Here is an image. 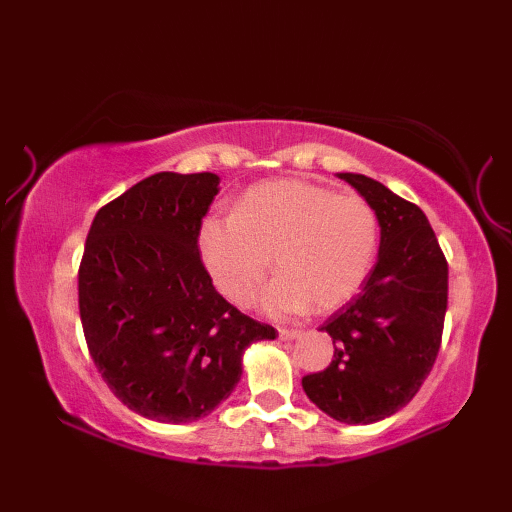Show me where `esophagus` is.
Masks as SVG:
<instances>
[{"label": "esophagus", "mask_w": 512, "mask_h": 512, "mask_svg": "<svg viewBox=\"0 0 512 512\" xmlns=\"http://www.w3.org/2000/svg\"><path fill=\"white\" fill-rule=\"evenodd\" d=\"M297 336H301V330H295V328H279V339H281V341H292V339H297Z\"/></svg>", "instance_id": "1"}]
</instances>
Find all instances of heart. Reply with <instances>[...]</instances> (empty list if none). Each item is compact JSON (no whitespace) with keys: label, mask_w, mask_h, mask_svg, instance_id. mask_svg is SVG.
<instances>
[{"label":"heart","mask_w":512,"mask_h":512,"mask_svg":"<svg viewBox=\"0 0 512 512\" xmlns=\"http://www.w3.org/2000/svg\"><path fill=\"white\" fill-rule=\"evenodd\" d=\"M198 248L213 286L248 306L273 268L266 290L273 312H332L350 301L374 266L378 215L361 195H336L306 180L248 189L233 215L200 224Z\"/></svg>","instance_id":"heart-1"}]
</instances>
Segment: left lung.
I'll list each match as a JSON object with an SVG mask.
<instances>
[{
    "mask_svg": "<svg viewBox=\"0 0 512 512\" xmlns=\"http://www.w3.org/2000/svg\"><path fill=\"white\" fill-rule=\"evenodd\" d=\"M374 206L378 262L363 290L319 330L334 343L330 365L301 385L345 424L378 422L418 394L436 363L449 299V264L420 206L363 173H339Z\"/></svg>",
    "mask_w": 512,
    "mask_h": 512,
    "instance_id": "left-lung-1",
    "label": "left lung"
}]
</instances>
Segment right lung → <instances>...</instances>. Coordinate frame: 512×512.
I'll return each instance as SVG.
<instances>
[{"label": "right lung", "instance_id": "obj_1", "mask_svg": "<svg viewBox=\"0 0 512 512\" xmlns=\"http://www.w3.org/2000/svg\"><path fill=\"white\" fill-rule=\"evenodd\" d=\"M215 173L160 171L96 213L79 266L85 343L112 394L158 422H191L231 396L250 343L273 325L231 306L198 233Z\"/></svg>", "mask_w": 512, "mask_h": 512}]
</instances>
